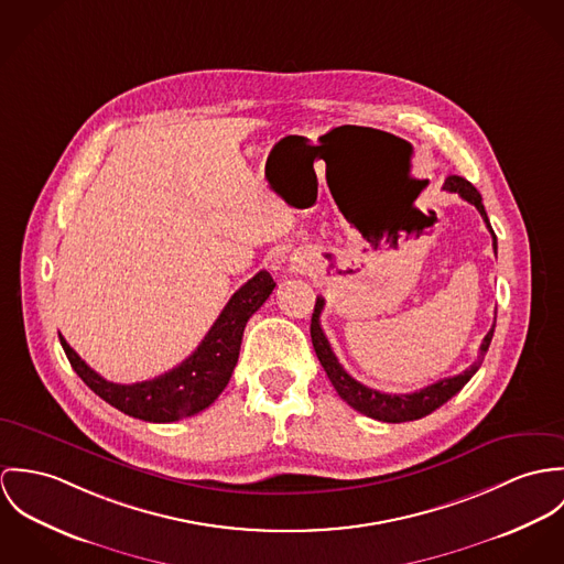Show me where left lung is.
Returning <instances> with one entry per match:
<instances>
[{"mask_svg": "<svg viewBox=\"0 0 564 564\" xmlns=\"http://www.w3.org/2000/svg\"><path fill=\"white\" fill-rule=\"evenodd\" d=\"M443 189L447 192H456L460 194L467 203H471L480 216L485 218L491 236H494V249L498 252V240H496V234L491 229V223L487 218V212H485V205H482V196L480 192L474 188L467 180L458 177V175H449L443 184ZM324 310V299L317 296L315 301V310L312 315V341L313 350L324 368V372L328 376V380L333 382L335 391L339 393V398L344 402H348L355 411L378 420V422H389V424H400V422H413V420H420V417H426L431 415L435 409H438L441 404H445L452 395H456L467 382L469 378L476 375L482 366V359L491 346V339H494V328L487 333V337L482 339L480 344V355L478 359L467 368L463 370L460 375L449 376V378H441L437 382L420 389V391H413V393H382V391H376L370 389L366 384H361L359 380H355L352 376L348 375L341 364L337 361L322 326H319V313Z\"/></svg>", "mask_w": 564, "mask_h": 564, "instance_id": "left-lung-1", "label": "left lung"}]
</instances>
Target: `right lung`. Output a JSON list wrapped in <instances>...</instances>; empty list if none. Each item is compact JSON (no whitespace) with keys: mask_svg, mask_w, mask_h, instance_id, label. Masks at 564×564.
<instances>
[{"mask_svg":"<svg viewBox=\"0 0 564 564\" xmlns=\"http://www.w3.org/2000/svg\"><path fill=\"white\" fill-rule=\"evenodd\" d=\"M274 285L270 272H257L231 296L188 359L151 380L133 384L110 382L90 370L63 335L61 344L70 368L108 404L135 420L155 424L177 422L207 409L223 393L238 364L247 322L270 299Z\"/></svg>","mask_w":564,"mask_h":564,"instance_id":"right-lung-1","label":"right lung"}]
</instances>
